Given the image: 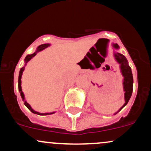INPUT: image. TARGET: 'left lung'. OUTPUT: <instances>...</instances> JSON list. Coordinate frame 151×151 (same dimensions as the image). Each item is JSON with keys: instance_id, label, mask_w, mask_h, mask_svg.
I'll use <instances>...</instances> for the list:
<instances>
[{"instance_id": "obj_1", "label": "left lung", "mask_w": 151, "mask_h": 151, "mask_svg": "<svg viewBox=\"0 0 151 151\" xmlns=\"http://www.w3.org/2000/svg\"><path fill=\"white\" fill-rule=\"evenodd\" d=\"M113 47L115 49H119V46L117 44H112ZM114 57H115V60L118 64H120V71H121L122 75L123 76V89L125 92V104L120 108V110L115 112L114 115H116L119 111H120L127 105L128 101L130 100V97H131L132 93V87H133V77H132V74L131 71V68L130 67L128 64L126 57L122 54L118 52L114 53Z\"/></svg>"}]
</instances>
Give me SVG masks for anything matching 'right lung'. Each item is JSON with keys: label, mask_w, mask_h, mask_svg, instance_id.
I'll return each instance as SVG.
<instances>
[{"label": "right lung", "mask_w": 151, "mask_h": 151, "mask_svg": "<svg viewBox=\"0 0 151 151\" xmlns=\"http://www.w3.org/2000/svg\"><path fill=\"white\" fill-rule=\"evenodd\" d=\"M50 46V44H41V45L37 47V49H36V51L34 53V54H29V55H27L25 58L24 61H25V66L26 65V64H27L28 62H29L30 60H31V59H32L33 57H35L36 55V54H37L38 52H39V51L44 50V49H45L46 48H47L48 46ZM25 66L24 67L21 68V69H20V72H19V92H21V98H22L23 101L24 102V105L27 107V108L29 109V110L31 111V112H33V113L34 114H36V115H51V114H54L55 112H46V113H40V112H36V111L34 110L32 108H31V107L30 106V105L29 103H28L27 102H26V100H25V97H24V92H22V89H21V77H22V74H23V72L24 71V69H25Z\"/></svg>", "instance_id": "obj_1"}]
</instances>
